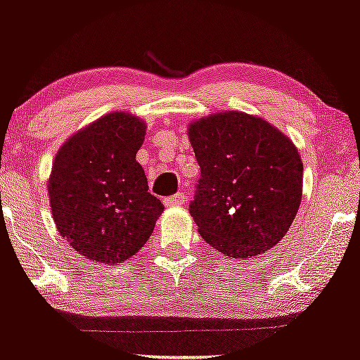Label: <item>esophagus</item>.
Masks as SVG:
<instances>
[{
  "label": "esophagus",
  "instance_id": "34e87169",
  "mask_svg": "<svg viewBox=\"0 0 360 360\" xmlns=\"http://www.w3.org/2000/svg\"><path fill=\"white\" fill-rule=\"evenodd\" d=\"M186 201V196L184 193H177L174 196L167 198V200H164V205L166 206H181Z\"/></svg>",
  "mask_w": 360,
  "mask_h": 360
}]
</instances>
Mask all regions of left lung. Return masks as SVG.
I'll return each instance as SVG.
<instances>
[{
	"mask_svg": "<svg viewBox=\"0 0 360 360\" xmlns=\"http://www.w3.org/2000/svg\"><path fill=\"white\" fill-rule=\"evenodd\" d=\"M188 137L201 169L189 213L203 240L235 259L279 243L303 194V162L292 140L243 111L194 120Z\"/></svg>",
	"mask_w": 360,
	"mask_h": 360,
	"instance_id": "left-lung-1",
	"label": "left lung"
}]
</instances>
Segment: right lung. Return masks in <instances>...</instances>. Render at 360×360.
Masks as SVG:
<instances>
[{
  "mask_svg": "<svg viewBox=\"0 0 360 360\" xmlns=\"http://www.w3.org/2000/svg\"><path fill=\"white\" fill-rule=\"evenodd\" d=\"M143 120L113 111L71 135L49 177V203L60 237L101 264L123 262L142 249L164 212L135 160Z\"/></svg>",
  "mask_w": 360,
  "mask_h": 360,
  "instance_id": "add662e5",
  "label": "right lung"
}]
</instances>
